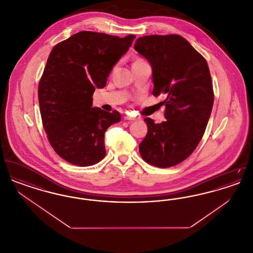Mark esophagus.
Returning a JSON list of instances; mask_svg holds the SVG:
<instances>
[{"mask_svg":"<svg viewBox=\"0 0 253 253\" xmlns=\"http://www.w3.org/2000/svg\"><path fill=\"white\" fill-rule=\"evenodd\" d=\"M124 119L126 120V121H136V120H138L137 118H135V117H131V116H125L124 117Z\"/></svg>","mask_w":253,"mask_h":253,"instance_id":"esophagus-1","label":"esophagus"}]
</instances>
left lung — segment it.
I'll list each match as a JSON object with an SVG mask.
<instances>
[{"mask_svg":"<svg viewBox=\"0 0 253 253\" xmlns=\"http://www.w3.org/2000/svg\"><path fill=\"white\" fill-rule=\"evenodd\" d=\"M134 49L153 68V95H166L165 119H145L148 132L139 144L147 163L169 168L193 154L204 134L213 105L211 77L204 57L179 35L138 38Z\"/></svg>","mask_w":253,"mask_h":253,"instance_id":"obj_1","label":"left lung"}]
</instances>
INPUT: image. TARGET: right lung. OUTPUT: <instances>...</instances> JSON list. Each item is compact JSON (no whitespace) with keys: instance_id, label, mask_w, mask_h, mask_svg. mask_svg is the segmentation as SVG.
Wrapping results in <instances>:
<instances>
[{"instance_id":"right-lung-1","label":"right lung","mask_w":253,"mask_h":253,"mask_svg":"<svg viewBox=\"0 0 253 253\" xmlns=\"http://www.w3.org/2000/svg\"><path fill=\"white\" fill-rule=\"evenodd\" d=\"M134 38L81 31L52 49L39 84V104L49 143L67 162L87 167L105 157L104 133L121 114L92 107V96L96 87H105Z\"/></svg>"}]
</instances>
